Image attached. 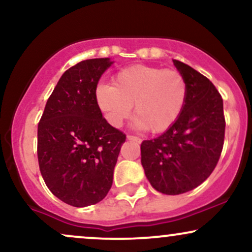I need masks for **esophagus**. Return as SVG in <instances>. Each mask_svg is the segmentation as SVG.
<instances>
[{
	"mask_svg": "<svg viewBox=\"0 0 252 252\" xmlns=\"http://www.w3.org/2000/svg\"><path fill=\"white\" fill-rule=\"evenodd\" d=\"M126 138H128L129 141H134V142H137V143L142 142V140H141L140 137H137V136H134V135H128L126 136Z\"/></svg>",
	"mask_w": 252,
	"mask_h": 252,
	"instance_id": "esophagus-1",
	"label": "esophagus"
}]
</instances>
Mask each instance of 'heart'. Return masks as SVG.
Instances as JSON below:
<instances>
[{
	"label": "heart",
	"mask_w": 252,
	"mask_h": 252,
	"mask_svg": "<svg viewBox=\"0 0 252 252\" xmlns=\"http://www.w3.org/2000/svg\"><path fill=\"white\" fill-rule=\"evenodd\" d=\"M114 86L98 84L94 99L103 116L112 126H121L135 104L140 128L154 134L167 131L181 116L189 83L180 71L148 65H132L114 76Z\"/></svg>",
	"instance_id": "obj_1"
}]
</instances>
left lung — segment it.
<instances>
[{
    "instance_id": "left-lung-1",
    "label": "left lung",
    "mask_w": 252,
    "mask_h": 252,
    "mask_svg": "<svg viewBox=\"0 0 252 252\" xmlns=\"http://www.w3.org/2000/svg\"><path fill=\"white\" fill-rule=\"evenodd\" d=\"M174 65L189 83L181 116L158 137L141 144V162L156 190L176 195L192 190L211 175L225 136L222 98L210 79L186 63Z\"/></svg>"
}]
</instances>
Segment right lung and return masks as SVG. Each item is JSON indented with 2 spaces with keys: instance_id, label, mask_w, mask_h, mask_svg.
<instances>
[{
  "instance_id": "obj_1",
  "label": "right lung",
  "mask_w": 252,
  "mask_h": 252,
  "mask_svg": "<svg viewBox=\"0 0 252 252\" xmlns=\"http://www.w3.org/2000/svg\"><path fill=\"white\" fill-rule=\"evenodd\" d=\"M109 58L88 59L65 71L37 126V160L46 186L74 207L103 200L126 134L111 126L94 99Z\"/></svg>"
}]
</instances>
